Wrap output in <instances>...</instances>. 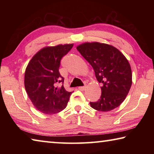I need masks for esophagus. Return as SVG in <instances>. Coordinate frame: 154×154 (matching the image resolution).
Instances as JSON below:
<instances>
[{
    "label": "esophagus",
    "mask_w": 154,
    "mask_h": 154,
    "mask_svg": "<svg viewBox=\"0 0 154 154\" xmlns=\"http://www.w3.org/2000/svg\"><path fill=\"white\" fill-rule=\"evenodd\" d=\"M85 88H86L85 86H80V87L78 88V89H79L81 91H83V90H85Z\"/></svg>",
    "instance_id": "34e87169"
}]
</instances>
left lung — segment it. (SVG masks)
<instances>
[{
    "mask_svg": "<svg viewBox=\"0 0 154 154\" xmlns=\"http://www.w3.org/2000/svg\"><path fill=\"white\" fill-rule=\"evenodd\" d=\"M77 49L94 70L101 86L98 101L90 103L91 107L100 111H109L123 103L132 83L131 67L127 58L113 45L98 42H85Z\"/></svg>",
    "mask_w": 154,
    "mask_h": 154,
    "instance_id": "obj_1",
    "label": "left lung"
}]
</instances>
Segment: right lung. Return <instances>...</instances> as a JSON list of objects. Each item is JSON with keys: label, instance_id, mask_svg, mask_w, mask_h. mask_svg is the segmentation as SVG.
I'll return each instance as SVG.
<instances>
[{"label": "right lung", "instance_id": "right-lung-1", "mask_svg": "<svg viewBox=\"0 0 154 154\" xmlns=\"http://www.w3.org/2000/svg\"><path fill=\"white\" fill-rule=\"evenodd\" d=\"M73 43L47 46L34 55L24 74L26 91L35 107L47 115L58 113L66 108L72 92L58 83H64L59 72L62 57L72 49Z\"/></svg>", "mask_w": 154, "mask_h": 154}]
</instances>
